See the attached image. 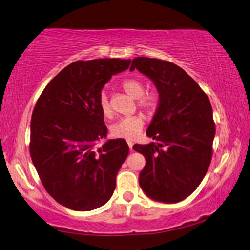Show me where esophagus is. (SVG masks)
<instances>
[{"instance_id": "obj_1", "label": "esophagus", "mask_w": 250, "mask_h": 250, "mask_svg": "<svg viewBox=\"0 0 250 250\" xmlns=\"http://www.w3.org/2000/svg\"><path fill=\"white\" fill-rule=\"evenodd\" d=\"M128 146L130 148V151H132V146H133V142L132 141H128Z\"/></svg>"}]
</instances>
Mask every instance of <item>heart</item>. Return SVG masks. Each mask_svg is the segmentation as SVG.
<instances>
[{"instance_id": "b5f03b06", "label": "heart", "mask_w": 250, "mask_h": 250, "mask_svg": "<svg viewBox=\"0 0 250 250\" xmlns=\"http://www.w3.org/2000/svg\"><path fill=\"white\" fill-rule=\"evenodd\" d=\"M122 86L125 90V92L130 94L134 99H139V104L141 108L146 109L149 112L156 110L158 105V98L154 93H148L144 96L145 93V84L142 81L138 79H128L124 83ZM99 106H100L101 112L104 116L110 117L112 113L111 110L109 96L105 91H102L99 96ZM145 125V118L140 114L136 116H130L121 118L114 122L110 126L111 134L116 138L125 140H134L139 136L142 128Z\"/></svg>"}]
</instances>
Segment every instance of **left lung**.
Here are the masks:
<instances>
[{
  "mask_svg": "<svg viewBox=\"0 0 250 250\" xmlns=\"http://www.w3.org/2000/svg\"><path fill=\"white\" fill-rule=\"evenodd\" d=\"M137 69L153 82L159 101L146 136L154 140L134 145L146 158L139 185L150 199L175 204L195 191L212 156V108L198 83L180 66L159 59L134 58Z\"/></svg>",
  "mask_w": 250,
  "mask_h": 250,
  "instance_id": "left-lung-1",
  "label": "left lung"
}]
</instances>
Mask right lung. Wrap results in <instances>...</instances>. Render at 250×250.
I'll return each instance as SVG.
<instances>
[{
	"label": "right lung",
	"mask_w": 250,
	"mask_h": 250,
	"mask_svg": "<svg viewBox=\"0 0 250 250\" xmlns=\"http://www.w3.org/2000/svg\"><path fill=\"white\" fill-rule=\"evenodd\" d=\"M131 60L96 59L65 66L49 82L31 120L30 153L43 186L55 201L77 211L104 206L129 153L125 139L106 140L99 96L111 77Z\"/></svg>",
	"instance_id": "obj_1"
}]
</instances>
